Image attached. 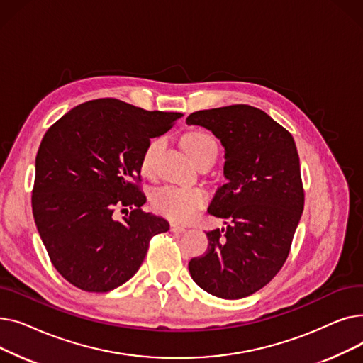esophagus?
Instances as JSON below:
<instances>
[{"instance_id": "34e87169", "label": "esophagus", "mask_w": 363, "mask_h": 363, "mask_svg": "<svg viewBox=\"0 0 363 363\" xmlns=\"http://www.w3.org/2000/svg\"><path fill=\"white\" fill-rule=\"evenodd\" d=\"M170 231L172 233H177V234H182V233H185V228L181 226V225H177V223H172L170 225Z\"/></svg>"}]
</instances>
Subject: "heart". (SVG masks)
I'll list each match as a JSON object with an SVG mask.
<instances>
[{
    "mask_svg": "<svg viewBox=\"0 0 363 363\" xmlns=\"http://www.w3.org/2000/svg\"><path fill=\"white\" fill-rule=\"evenodd\" d=\"M160 140H152L143 155L141 172L150 174L155 163V156L159 150ZM182 147L189 157H194L199 152L207 148H216V143L211 133L203 130L189 132L182 140ZM206 191L200 186L189 185H166L151 194V204L163 216L177 220L186 222L194 216L197 208L206 203Z\"/></svg>",
    "mask_w": 363,
    "mask_h": 363,
    "instance_id": "heart-1",
    "label": "heart"
}]
</instances>
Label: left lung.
I'll list each match as a JSON object with an SVG mask.
<instances>
[{"label":"left lung","mask_w":363,"mask_h":363,"mask_svg":"<svg viewBox=\"0 0 363 363\" xmlns=\"http://www.w3.org/2000/svg\"><path fill=\"white\" fill-rule=\"evenodd\" d=\"M220 141L223 177L207 212L226 230L206 233L204 255L189 260L191 278L212 296L237 300L264 287L282 268L300 222L304 193L291 133L245 106L200 110L186 118Z\"/></svg>","instance_id":"left-lung-1"}]
</instances>
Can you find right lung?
Returning a JSON list of instances; mask_svg holds the SVG:
<instances>
[{
  "instance_id": "obj_1",
  "label": "right lung",
  "mask_w": 363,
  "mask_h": 363,
  "mask_svg": "<svg viewBox=\"0 0 363 363\" xmlns=\"http://www.w3.org/2000/svg\"><path fill=\"white\" fill-rule=\"evenodd\" d=\"M182 116L101 99L72 108L45 132L32 211L54 268L74 287H121L140 269L151 237L169 230L166 219L141 211L147 199L133 181L150 140ZM128 205L133 212L114 220L113 211Z\"/></svg>"
}]
</instances>
